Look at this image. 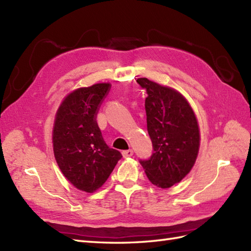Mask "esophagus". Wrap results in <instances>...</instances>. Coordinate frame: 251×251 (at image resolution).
Masks as SVG:
<instances>
[{
    "label": "esophagus",
    "mask_w": 251,
    "mask_h": 251,
    "mask_svg": "<svg viewBox=\"0 0 251 251\" xmlns=\"http://www.w3.org/2000/svg\"><path fill=\"white\" fill-rule=\"evenodd\" d=\"M122 155H123L124 158H127V157L132 156L133 152H132V150H126V151H123V152H122Z\"/></svg>",
    "instance_id": "34e87169"
}]
</instances>
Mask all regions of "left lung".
Here are the masks:
<instances>
[{
    "instance_id": "obj_1",
    "label": "left lung",
    "mask_w": 251,
    "mask_h": 251,
    "mask_svg": "<svg viewBox=\"0 0 251 251\" xmlns=\"http://www.w3.org/2000/svg\"><path fill=\"white\" fill-rule=\"evenodd\" d=\"M138 84L147 91L145 112L153 144L149 159L140 160L151 183L169 188L180 182L194 167L200 145L196 115L183 95L147 78Z\"/></svg>"
}]
</instances>
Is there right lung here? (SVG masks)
Instances as JSON below:
<instances>
[{
	"label": "right lung",
	"mask_w": 251,
	"mask_h": 251,
	"mask_svg": "<svg viewBox=\"0 0 251 251\" xmlns=\"http://www.w3.org/2000/svg\"><path fill=\"white\" fill-rule=\"evenodd\" d=\"M111 84L98 83L71 93L56 112L53 152L62 173L75 188H100L122 154L109 148L97 124V113Z\"/></svg>",
	"instance_id": "1"
}]
</instances>
